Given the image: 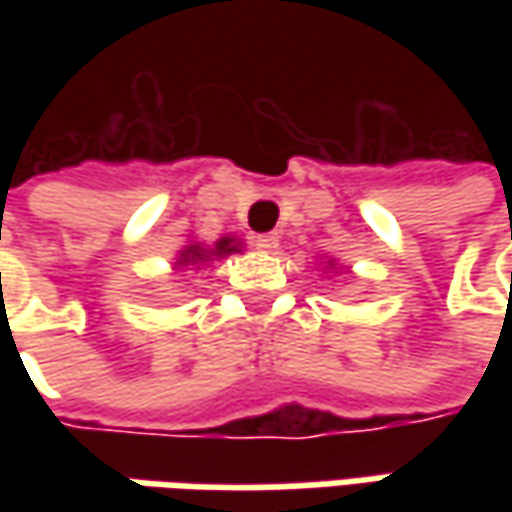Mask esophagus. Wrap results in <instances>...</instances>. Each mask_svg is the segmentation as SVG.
Returning <instances> with one entry per match:
<instances>
[{"mask_svg": "<svg viewBox=\"0 0 512 512\" xmlns=\"http://www.w3.org/2000/svg\"><path fill=\"white\" fill-rule=\"evenodd\" d=\"M253 245L259 247V250H276L279 247V236L276 233H262V236L253 239Z\"/></svg>", "mask_w": 512, "mask_h": 512, "instance_id": "1", "label": "esophagus"}]
</instances>
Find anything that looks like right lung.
<instances>
[{"instance_id":"right-lung-1","label":"right lung","mask_w":512,"mask_h":512,"mask_svg":"<svg viewBox=\"0 0 512 512\" xmlns=\"http://www.w3.org/2000/svg\"><path fill=\"white\" fill-rule=\"evenodd\" d=\"M227 253H236V245H233V239H219L216 247L207 253L202 247L190 245L182 253V259H179V265H202V262H210V256H227Z\"/></svg>"}]
</instances>
